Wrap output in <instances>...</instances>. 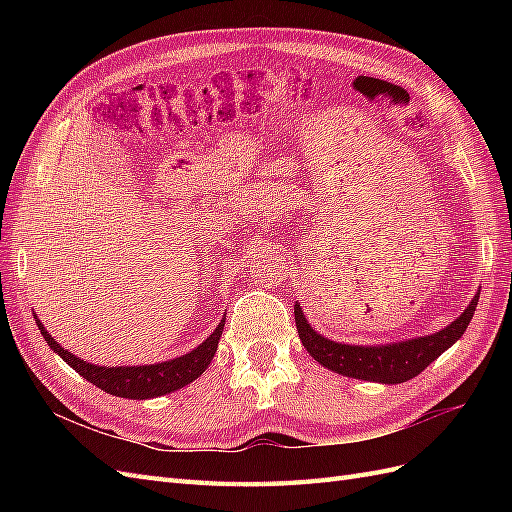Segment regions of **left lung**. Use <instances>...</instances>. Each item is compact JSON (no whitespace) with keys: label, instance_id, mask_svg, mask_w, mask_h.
<instances>
[{"label":"left lung","instance_id":"1","mask_svg":"<svg viewBox=\"0 0 512 512\" xmlns=\"http://www.w3.org/2000/svg\"><path fill=\"white\" fill-rule=\"evenodd\" d=\"M476 305L478 294L466 312L440 333L389 346H348L331 342V339L318 335L309 327L299 305H294V320H297V331L303 346L322 367H329L331 371L348 378L399 384L421 374L429 363L436 361L446 348H451L457 342L463 331L468 329Z\"/></svg>","mask_w":512,"mask_h":512}]
</instances>
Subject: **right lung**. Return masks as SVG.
<instances>
[{
	"mask_svg": "<svg viewBox=\"0 0 512 512\" xmlns=\"http://www.w3.org/2000/svg\"><path fill=\"white\" fill-rule=\"evenodd\" d=\"M224 322L226 320H222L218 324V329H215L196 350L179 356V359L164 361L158 365H141V367H100V365H91L76 359L74 354L61 348L55 339L46 333L44 324L36 320L44 342L49 344L51 350H55L74 371H79L85 380L96 384L104 393H111L115 397H126V399L160 397L166 393H173L177 389H183L185 384L196 380L211 363L215 350H218V342L224 331Z\"/></svg>",
	"mask_w": 512,
	"mask_h": 512,
	"instance_id": "right-lung-1",
	"label": "right lung"
}]
</instances>
